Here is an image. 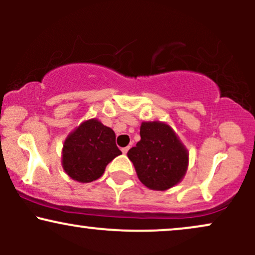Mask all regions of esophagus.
Returning a JSON list of instances; mask_svg holds the SVG:
<instances>
[{
  "label": "esophagus",
  "mask_w": 255,
  "mask_h": 255,
  "mask_svg": "<svg viewBox=\"0 0 255 255\" xmlns=\"http://www.w3.org/2000/svg\"><path fill=\"white\" fill-rule=\"evenodd\" d=\"M128 150H129V147H128V146H127V147H124V148H122V153H127V152H128Z\"/></svg>",
  "instance_id": "34e87169"
}]
</instances>
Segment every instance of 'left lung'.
Here are the masks:
<instances>
[{
  "label": "left lung",
  "mask_w": 255,
  "mask_h": 255,
  "mask_svg": "<svg viewBox=\"0 0 255 255\" xmlns=\"http://www.w3.org/2000/svg\"><path fill=\"white\" fill-rule=\"evenodd\" d=\"M140 136L127 156L141 183L153 191H166L181 182L188 168V151L170 126L142 122Z\"/></svg>",
  "instance_id": "8db88e82"
}]
</instances>
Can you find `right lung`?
Listing matches in <instances>:
<instances>
[{
	"mask_svg": "<svg viewBox=\"0 0 255 255\" xmlns=\"http://www.w3.org/2000/svg\"><path fill=\"white\" fill-rule=\"evenodd\" d=\"M111 128L96 119L84 121L67 136L62 148V166L78 182H92L104 174L105 168L122 153L116 146Z\"/></svg>",
	"mask_w": 255,
	"mask_h": 255,
	"instance_id": "1",
	"label": "right lung"
}]
</instances>
